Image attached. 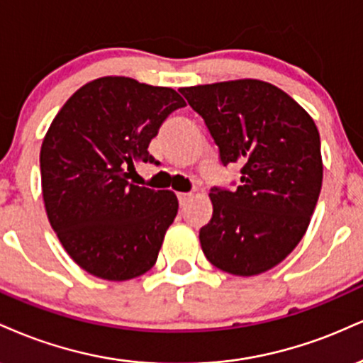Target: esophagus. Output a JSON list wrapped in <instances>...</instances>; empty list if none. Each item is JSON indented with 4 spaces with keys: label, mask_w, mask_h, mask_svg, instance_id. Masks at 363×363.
Listing matches in <instances>:
<instances>
[{
    "label": "esophagus",
    "mask_w": 363,
    "mask_h": 363,
    "mask_svg": "<svg viewBox=\"0 0 363 363\" xmlns=\"http://www.w3.org/2000/svg\"><path fill=\"white\" fill-rule=\"evenodd\" d=\"M190 199H191V194H178V202H180V206H185Z\"/></svg>",
    "instance_id": "esophagus-1"
}]
</instances>
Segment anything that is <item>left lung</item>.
<instances>
[{"label": "left lung", "mask_w": 363, "mask_h": 363, "mask_svg": "<svg viewBox=\"0 0 363 363\" xmlns=\"http://www.w3.org/2000/svg\"><path fill=\"white\" fill-rule=\"evenodd\" d=\"M180 93L206 122L220 163L242 164L236 190L211 189L214 212L199 233L203 255L228 274H263L299 245L316 208L323 183L316 123L265 81H224Z\"/></svg>", "instance_id": "1"}]
</instances>
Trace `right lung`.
<instances>
[{
	"instance_id": "add662e5",
	"label": "right lung",
	"mask_w": 363,
	"mask_h": 363,
	"mask_svg": "<svg viewBox=\"0 0 363 363\" xmlns=\"http://www.w3.org/2000/svg\"><path fill=\"white\" fill-rule=\"evenodd\" d=\"M185 100L172 88L123 76L81 86L55 115L40 149L42 197L67 255L104 280H130L156 263L178 212L169 190L138 186L135 163Z\"/></svg>"
}]
</instances>
